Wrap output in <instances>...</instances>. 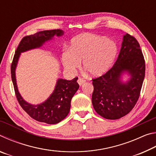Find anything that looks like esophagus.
<instances>
[{"label": "esophagus", "mask_w": 156, "mask_h": 156, "mask_svg": "<svg viewBox=\"0 0 156 156\" xmlns=\"http://www.w3.org/2000/svg\"><path fill=\"white\" fill-rule=\"evenodd\" d=\"M77 82H78V83L79 84V85H82V84H83V83H85V80H84V79L81 78H79L78 79Z\"/></svg>", "instance_id": "esophagus-1"}]
</instances>
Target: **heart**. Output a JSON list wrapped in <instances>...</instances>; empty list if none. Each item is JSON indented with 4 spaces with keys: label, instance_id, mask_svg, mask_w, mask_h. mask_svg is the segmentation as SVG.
Returning <instances> with one entry per match:
<instances>
[{
    "label": "heart",
    "instance_id": "obj_1",
    "mask_svg": "<svg viewBox=\"0 0 156 156\" xmlns=\"http://www.w3.org/2000/svg\"><path fill=\"white\" fill-rule=\"evenodd\" d=\"M118 53L114 41L106 37L85 34L72 41L69 49L62 52V61L66 69L74 72L83 65L91 76L103 74L112 65Z\"/></svg>",
    "mask_w": 156,
    "mask_h": 156
}]
</instances>
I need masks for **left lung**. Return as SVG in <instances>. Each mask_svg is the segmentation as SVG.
<instances>
[{
  "instance_id": "left-lung-1",
  "label": "left lung",
  "mask_w": 156,
  "mask_h": 156,
  "mask_svg": "<svg viewBox=\"0 0 156 156\" xmlns=\"http://www.w3.org/2000/svg\"><path fill=\"white\" fill-rule=\"evenodd\" d=\"M126 71L127 83L120 77ZM145 76V61L138 41L126 34L114 65L100 77L92 79V104L96 112L106 119L116 120L131 112L140 97Z\"/></svg>"
}]
</instances>
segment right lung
Listing matches in <instances>:
<instances>
[{
    "instance_id": "right-lung-1",
    "label": "right lung",
    "mask_w": 156,
    "mask_h": 156,
    "mask_svg": "<svg viewBox=\"0 0 156 156\" xmlns=\"http://www.w3.org/2000/svg\"><path fill=\"white\" fill-rule=\"evenodd\" d=\"M62 34L63 31L61 30H52L41 31L33 35L23 37L16 50L11 65L12 83L16 96L21 107L33 119L49 125L60 122L68 115L70 110L71 100L79 88L77 83L78 77L72 80L58 79L54 91L49 98L43 103L33 105L25 102L18 92L15 69L21 52L40 47L44 42L51 40L55 35L60 36Z\"/></svg>"
}]
</instances>
